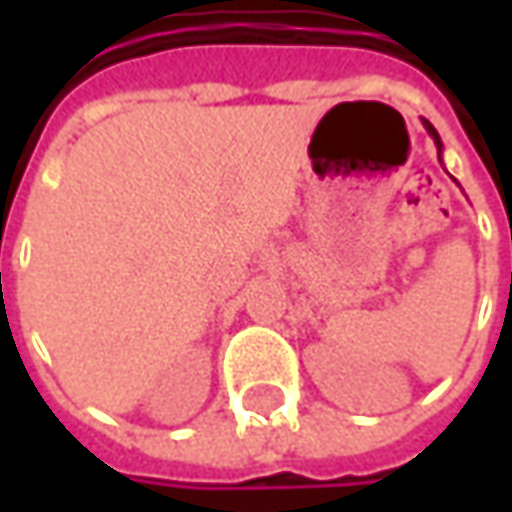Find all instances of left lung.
Here are the masks:
<instances>
[{
	"label": "left lung",
	"mask_w": 512,
	"mask_h": 512,
	"mask_svg": "<svg viewBox=\"0 0 512 512\" xmlns=\"http://www.w3.org/2000/svg\"><path fill=\"white\" fill-rule=\"evenodd\" d=\"M422 125H424V130H427V133H430V139H433V142H436V150H439V162H442V139H439V133H436V128H433V125H430V122H427V119H422Z\"/></svg>",
	"instance_id": "8db88e82"
}]
</instances>
